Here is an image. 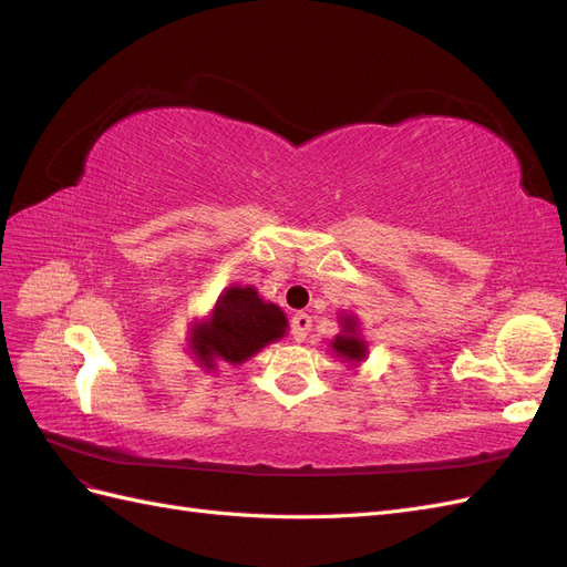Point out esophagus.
<instances>
[{"label": "esophagus", "instance_id": "esophagus-1", "mask_svg": "<svg viewBox=\"0 0 567 567\" xmlns=\"http://www.w3.org/2000/svg\"><path fill=\"white\" fill-rule=\"evenodd\" d=\"M312 331V317L305 315V312H298L293 319H290V333H293V338L298 342H302L307 336H310Z\"/></svg>", "mask_w": 567, "mask_h": 567}]
</instances>
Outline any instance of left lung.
Returning a JSON list of instances; mask_svg holds the SVG:
<instances>
[{
	"instance_id": "8db88e82",
	"label": "left lung",
	"mask_w": 567,
	"mask_h": 567,
	"mask_svg": "<svg viewBox=\"0 0 567 567\" xmlns=\"http://www.w3.org/2000/svg\"><path fill=\"white\" fill-rule=\"evenodd\" d=\"M340 326H342V333L333 338L331 348L336 352V357L346 359L352 367H357L362 359H367V342L362 340V336L357 333L359 323L354 317H340Z\"/></svg>"
}]
</instances>
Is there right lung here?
Segmentation results:
<instances>
[{"label":"right lung","mask_w":567,"mask_h":567,"mask_svg":"<svg viewBox=\"0 0 567 567\" xmlns=\"http://www.w3.org/2000/svg\"><path fill=\"white\" fill-rule=\"evenodd\" d=\"M288 329L279 305L265 302L252 286H231L215 302L210 317L194 323L188 348L203 369H215L217 359L244 364Z\"/></svg>","instance_id":"1"}]
</instances>
